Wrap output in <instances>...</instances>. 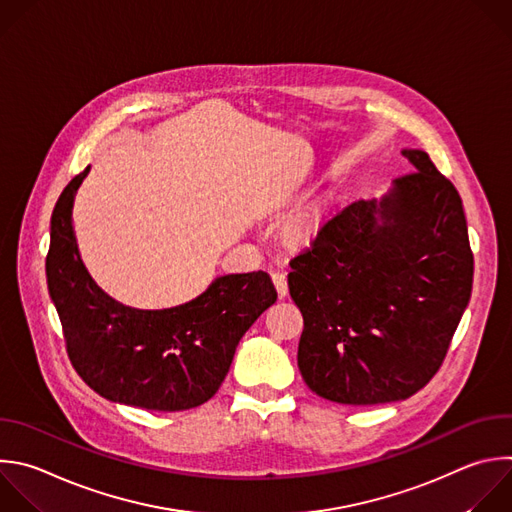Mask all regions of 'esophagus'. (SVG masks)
I'll return each mask as SVG.
<instances>
[{
  "mask_svg": "<svg viewBox=\"0 0 512 512\" xmlns=\"http://www.w3.org/2000/svg\"><path fill=\"white\" fill-rule=\"evenodd\" d=\"M271 277H273V285H275L279 297H285L287 295V275L277 269V271H273Z\"/></svg>",
  "mask_w": 512,
  "mask_h": 512,
  "instance_id": "esophagus-1",
  "label": "esophagus"
}]
</instances>
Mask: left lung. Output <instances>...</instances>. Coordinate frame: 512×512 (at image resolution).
I'll return each mask as SVG.
<instances>
[{
    "label": "left lung",
    "mask_w": 512,
    "mask_h": 512,
    "mask_svg": "<svg viewBox=\"0 0 512 512\" xmlns=\"http://www.w3.org/2000/svg\"><path fill=\"white\" fill-rule=\"evenodd\" d=\"M382 199L354 201L289 263L303 315L299 372L352 406L406 400L438 372L470 301L474 259L462 201L424 150Z\"/></svg>",
    "instance_id": "1"
}]
</instances>
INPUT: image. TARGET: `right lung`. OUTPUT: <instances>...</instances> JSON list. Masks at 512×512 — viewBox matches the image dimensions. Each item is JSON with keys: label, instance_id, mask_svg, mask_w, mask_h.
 Wrapping results in <instances>:
<instances>
[{"label": "right lung", "instance_id": "add662e5", "mask_svg": "<svg viewBox=\"0 0 512 512\" xmlns=\"http://www.w3.org/2000/svg\"><path fill=\"white\" fill-rule=\"evenodd\" d=\"M88 168L60 195L50 223L48 291L78 376L102 398L144 410L179 412L205 404L223 384L235 350L277 301L265 271L219 275L195 299L136 309L110 297L88 273L72 225Z\"/></svg>", "mask_w": 512, "mask_h": 512}]
</instances>
